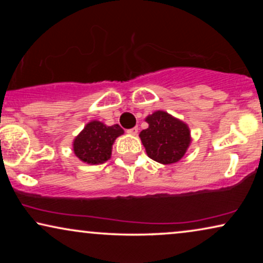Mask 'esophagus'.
Returning a JSON list of instances; mask_svg holds the SVG:
<instances>
[{"label": "esophagus", "instance_id": "obj_1", "mask_svg": "<svg viewBox=\"0 0 263 263\" xmlns=\"http://www.w3.org/2000/svg\"><path fill=\"white\" fill-rule=\"evenodd\" d=\"M138 130H139L138 127H134L132 129H128L127 133H128V134H130V135H136V134H138Z\"/></svg>", "mask_w": 263, "mask_h": 263}]
</instances>
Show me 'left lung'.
Here are the masks:
<instances>
[{
	"label": "left lung",
	"instance_id": "8db88e82",
	"mask_svg": "<svg viewBox=\"0 0 263 263\" xmlns=\"http://www.w3.org/2000/svg\"><path fill=\"white\" fill-rule=\"evenodd\" d=\"M146 122L148 128L139 136L147 156L164 165L181 160L192 142L188 124L160 110L147 116Z\"/></svg>",
	"mask_w": 263,
	"mask_h": 263
}]
</instances>
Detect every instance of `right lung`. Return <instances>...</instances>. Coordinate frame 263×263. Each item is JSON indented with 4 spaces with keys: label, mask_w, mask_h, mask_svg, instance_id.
<instances>
[{
    "label": "right lung",
    "mask_w": 263,
    "mask_h": 263,
    "mask_svg": "<svg viewBox=\"0 0 263 263\" xmlns=\"http://www.w3.org/2000/svg\"><path fill=\"white\" fill-rule=\"evenodd\" d=\"M123 133L118 124L109 127L103 122L91 121L74 139V154L81 161L91 165L105 163L110 159L115 140Z\"/></svg>",
    "instance_id": "1"
}]
</instances>
